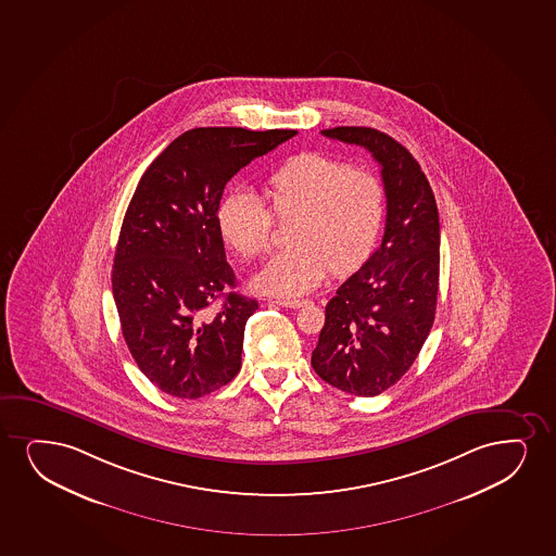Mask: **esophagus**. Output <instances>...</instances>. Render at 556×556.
Returning <instances> with one entry per match:
<instances>
[{"mask_svg":"<svg viewBox=\"0 0 556 556\" xmlns=\"http://www.w3.org/2000/svg\"><path fill=\"white\" fill-rule=\"evenodd\" d=\"M278 306H281V308H303L304 304H308V301H299V299H295V301H286V299H281V301H275Z\"/></svg>","mask_w":556,"mask_h":556,"instance_id":"34e87169","label":"esophagus"}]
</instances>
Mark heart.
Wrapping results in <instances>:
<instances>
[{"label": "heart", "instance_id": "b5f03b06", "mask_svg": "<svg viewBox=\"0 0 556 556\" xmlns=\"http://www.w3.org/2000/svg\"><path fill=\"white\" fill-rule=\"evenodd\" d=\"M267 206L250 191L219 203V235L232 252L255 260L273 247L275 217L293 219L291 250L268 261L253 288L268 295L299 296L319 288L327 273L345 276L372 253L386 216L380 178L321 152H303L268 176Z\"/></svg>", "mask_w": 556, "mask_h": 556}]
</instances>
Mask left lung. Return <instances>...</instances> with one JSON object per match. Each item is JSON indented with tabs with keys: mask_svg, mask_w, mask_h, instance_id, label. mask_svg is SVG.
Wrapping results in <instances>:
<instances>
[{
	"mask_svg": "<svg viewBox=\"0 0 556 556\" xmlns=\"http://www.w3.org/2000/svg\"><path fill=\"white\" fill-rule=\"evenodd\" d=\"M321 134L366 148L380 163L387 219L381 247L325 306L312 366L344 393L376 396L408 372L434 324L437 199L419 163L393 137L372 127H332Z\"/></svg>",
	"mask_w": 556,
	"mask_h": 556,
	"instance_id": "8db88e82",
	"label": "left lung"
}]
</instances>
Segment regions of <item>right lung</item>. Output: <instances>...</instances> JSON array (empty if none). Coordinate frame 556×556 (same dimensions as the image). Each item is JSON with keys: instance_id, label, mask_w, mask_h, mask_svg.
I'll return each mask as SVG.
<instances>
[{"instance_id": "obj_1", "label": "right lung", "mask_w": 556, "mask_h": 556, "mask_svg": "<svg viewBox=\"0 0 556 556\" xmlns=\"http://www.w3.org/2000/svg\"><path fill=\"white\" fill-rule=\"evenodd\" d=\"M295 135L195 127L142 175L119 229L113 295L135 363L163 393L193 401L239 374L257 301L232 291L216 212L232 176Z\"/></svg>"}]
</instances>
